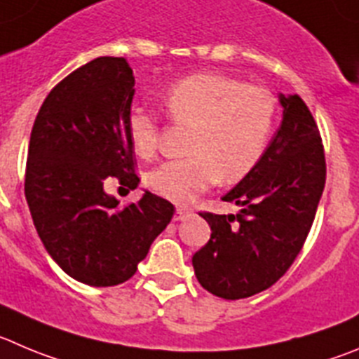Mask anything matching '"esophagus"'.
Wrapping results in <instances>:
<instances>
[{
    "label": "esophagus",
    "instance_id": "esophagus-1",
    "mask_svg": "<svg viewBox=\"0 0 359 359\" xmlns=\"http://www.w3.org/2000/svg\"><path fill=\"white\" fill-rule=\"evenodd\" d=\"M189 214H191V210L182 209V207H177L175 214H173V221H182V219H186V217L189 216Z\"/></svg>",
    "mask_w": 359,
    "mask_h": 359
}]
</instances>
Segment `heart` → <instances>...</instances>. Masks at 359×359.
<instances>
[{"instance_id": "b5f03b06", "label": "heart", "mask_w": 359, "mask_h": 359, "mask_svg": "<svg viewBox=\"0 0 359 359\" xmlns=\"http://www.w3.org/2000/svg\"><path fill=\"white\" fill-rule=\"evenodd\" d=\"M164 111L193 129L186 159L168 161L150 172L147 184L157 195L189 205L216 182L243 180L262 159L278 115L276 97L225 74H193L173 83L163 97ZM136 154L152 157L159 149V123L136 108L127 116Z\"/></svg>"}]
</instances>
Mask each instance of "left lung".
I'll return each instance as SVG.
<instances>
[{"label": "left lung", "mask_w": 359, "mask_h": 359, "mask_svg": "<svg viewBox=\"0 0 359 359\" xmlns=\"http://www.w3.org/2000/svg\"><path fill=\"white\" fill-rule=\"evenodd\" d=\"M280 129L262 159L223 200L237 214L200 212L210 239L193 255L196 280L223 299L274 285L306 241L326 184L319 127L299 95H280Z\"/></svg>", "instance_id": "obj_1"}]
</instances>
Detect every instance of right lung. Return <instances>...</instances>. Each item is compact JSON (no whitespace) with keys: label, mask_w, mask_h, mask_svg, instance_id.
Returning a JSON list of instances; mask_svg holds the SVG:
<instances>
[{"label":"right lung","mask_w":359,"mask_h":359,"mask_svg":"<svg viewBox=\"0 0 359 359\" xmlns=\"http://www.w3.org/2000/svg\"><path fill=\"white\" fill-rule=\"evenodd\" d=\"M134 76L126 58L100 56L49 92L32 129L25 195L43 248L74 280L113 287L129 280L175 207L145 191L120 207L104 182L138 187L127 116Z\"/></svg>","instance_id":"obj_1"}]
</instances>
